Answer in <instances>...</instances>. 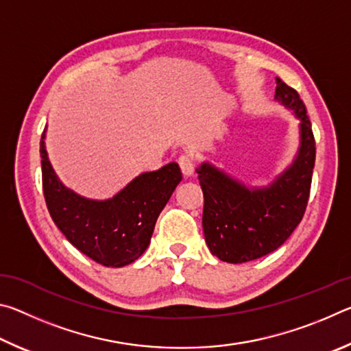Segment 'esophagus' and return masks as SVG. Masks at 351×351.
<instances>
[{"label": "esophagus", "mask_w": 351, "mask_h": 351, "mask_svg": "<svg viewBox=\"0 0 351 351\" xmlns=\"http://www.w3.org/2000/svg\"><path fill=\"white\" fill-rule=\"evenodd\" d=\"M178 165H180V169L182 171L184 176H190L193 175V170H195V162L190 154H181L180 158H178Z\"/></svg>", "instance_id": "1"}]
</instances>
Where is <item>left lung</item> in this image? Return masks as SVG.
<instances>
[{
  "instance_id": "left-lung-1",
  "label": "left lung",
  "mask_w": 351,
  "mask_h": 351,
  "mask_svg": "<svg viewBox=\"0 0 351 351\" xmlns=\"http://www.w3.org/2000/svg\"><path fill=\"white\" fill-rule=\"evenodd\" d=\"M276 99L300 117L302 147L294 164L271 187L249 190L209 164L197 169L204 197V239L210 252L228 263H245L276 251L302 221L310 199L316 159L310 117L299 93L280 79Z\"/></svg>"
}]
</instances>
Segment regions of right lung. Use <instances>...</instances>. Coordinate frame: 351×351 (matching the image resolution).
<instances>
[{
  "label": "right lung",
  "mask_w": 351,
  "mask_h": 351,
  "mask_svg": "<svg viewBox=\"0 0 351 351\" xmlns=\"http://www.w3.org/2000/svg\"><path fill=\"white\" fill-rule=\"evenodd\" d=\"M40 141L43 195L57 228L71 245L104 266L121 268L138 260L150 243L159 213L182 180L171 162L142 173L108 201L85 199L57 180Z\"/></svg>",
  "instance_id": "right-lung-1"
}]
</instances>
